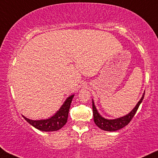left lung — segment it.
I'll return each mask as SVG.
<instances>
[{
  "label": "left lung",
  "instance_id": "obj_1",
  "mask_svg": "<svg viewBox=\"0 0 158 158\" xmlns=\"http://www.w3.org/2000/svg\"><path fill=\"white\" fill-rule=\"evenodd\" d=\"M144 96L145 91L144 93H143V96L141 97L140 100L138 102L135 108H134L129 114L123 117L118 118L116 119H106L101 116V115L98 114V110L95 106V104H94V101L92 100V108L94 123H95V124L98 127V128L102 129V130L106 131H116L118 130H120V129L123 128V127L127 126V125L130 123L131 119L133 118V117L134 116H135L138 107H139L140 104L143 100Z\"/></svg>",
  "mask_w": 158,
  "mask_h": 158
}]
</instances>
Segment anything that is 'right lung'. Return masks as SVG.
<instances>
[{
    "label": "right lung",
    "mask_w": 158,
    "mask_h": 158,
    "mask_svg": "<svg viewBox=\"0 0 158 158\" xmlns=\"http://www.w3.org/2000/svg\"><path fill=\"white\" fill-rule=\"evenodd\" d=\"M74 95H72L68 97L60 110L56 114L48 119L44 120H30L23 116L30 125L42 131H56L60 130L64 126L67 121L68 114L72 98Z\"/></svg>",
    "instance_id": "add662e5"
}]
</instances>
